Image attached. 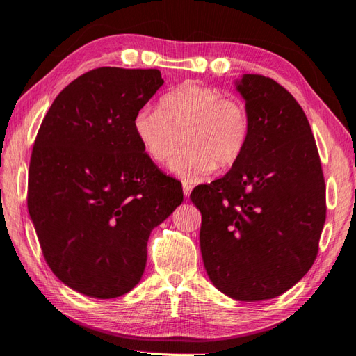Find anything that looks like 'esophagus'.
<instances>
[{"label": "esophagus", "mask_w": 356, "mask_h": 356, "mask_svg": "<svg viewBox=\"0 0 356 356\" xmlns=\"http://www.w3.org/2000/svg\"><path fill=\"white\" fill-rule=\"evenodd\" d=\"M181 188H184V195L188 198L192 192V185L188 184V181H184V184H181Z\"/></svg>", "instance_id": "esophagus-1"}]
</instances>
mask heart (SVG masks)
Returning <instances> with one entry per match:
<instances>
[{
	"mask_svg": "<svg viewBox=\"0 0 356 356\" xmlns=\"http://www.w3.org/2000/svg\"><path fill=\"white\" fill-rule=\"evenodd\" d=\"M134 133L156 164H167L184 137L186 147L170 168L180 179L197 181L215 167L231 168L241 158L249 143L250 119L238 99L188 82L162 97L159 108H141L134 118Z\"/></svg>",
	"mask_w": 356,
	"mask_h": 356,
	"instance_id": "obj_1",
	"label": "heart"
}]
</instances>
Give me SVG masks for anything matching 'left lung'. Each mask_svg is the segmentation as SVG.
<instances>
[{"label":"left lung","mask_w":356,"mask_h":356,"mask_svg":"<svg viewBox=\"0 0 356 356\" xmlns=\"http://www.w3.org/2000/svg\"><path fill=\"white\" fill-rule=\"evenodd\" d=\"M250 137L225 176L200 185V246L207 276L237 301L270 300L313 266L325 223V181L301 106L273 79L243 74Z\"/></svg>","instance_id":"8db88e82"}]
</instances>
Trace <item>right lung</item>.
I'll use <instances>...</instances> for the list:
<instances>
[{"instance_id": "obj_1", "label": "right lung", "mask_w": 356, "mask_h": 356, "mask_svg": "<svg viewBox=\"0 0 356 356\" xmlns=\"http://www.w3.org/2000/svg\"><path fill=\"white\" fill-rule=\"evenodd\" d=\"M161 71L101 67L63 89L34 143L28 211L55 276L83 296L116 298L145 273L147 240L184 201L158 170L134 118Z\"/></svg>"}]
</instances>
